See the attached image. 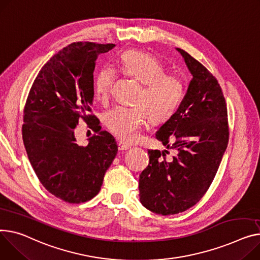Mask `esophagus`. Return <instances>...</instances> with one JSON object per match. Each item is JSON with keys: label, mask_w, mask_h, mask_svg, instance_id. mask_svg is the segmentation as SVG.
Segmentation results:
<instances>
[{"label": "esophagus", "mask_w": 260, "mask_h": 260, "mask_svg": "<svg viewBox=\"0 0 260 260\" xmlns=\"http://www.w3.org/2000/svg\"><path fill=\"white\" fill-rule=\"evenodd\" d=\"M117 145H118V149H119L120 151L127 150L128 148H131V145H128V144H125V143H123V142H120V141L117 143Z\"/></svg>", "instance_id": "esophagus-1"}]
</instances>
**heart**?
<instances>
[{
	"label": "heart",
	"instance_id": "b5f03b06",
	"mask_svg": "<svg viewBox=\"0 0 260 260\" xmlns=\"http://www.w3.org/2000/svg\"><path fill=\"white\" fill-rule=\"evenodd\" d=\"M122 70L142 82L135 98V107H116L106 113L103 121L118 139L133 142L138 139L146 118L160 123L176 114L185 95V81L176 73H167L158 59L139 50H126L120 55ZM115 70L110 66L101 68L94 78L95 96L106 99L111 93Z\"/></svg>",
	"mask_w": 260,
	"mask_h": 260
}]
</instances>
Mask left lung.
Returning <instances> with one entry per match:
<instances>
[{"label": "left lung", "mask_w": 260, "mask_h": 260, "mask_svg": "<svg viewBox=\"0 0 260 260\" xmlns=\"http://www.w3.org/2000/svg\"><path fill=\"white\" fill-rule=\"evenodd\" d=\"M192 79L176 114L155 138L168 150L148 149L149 164L139 179L140 202L157 214L183 212L210 187L229 141L228 113L216 78L186 51L177 48Z\"/></svg>", "instance_id": "8db88e82"}]
</instances>
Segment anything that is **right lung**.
Masks as SVG:
<instances>
[{
	"mask_svg": "<svg viewBox=\"0 0 260 260\" xmlns=\"http://www.w3.org/2000/svg\"><path fill=\"white\" fill-rule=\"evenodd\" d=\"M114 47L90 42L67 46L42 68L27 97L22 134L28 159L42 185L67 203L98 194L118 151L115 138L101 131L91 114L95 61ZM81 118L95 133L86 146L75 138Z\"/></svg>",
	"mask_w": 260,
	"mask_h": 260,
	"instance_id": "add662e5",
	"label": "right lung"
}]
</instances>
